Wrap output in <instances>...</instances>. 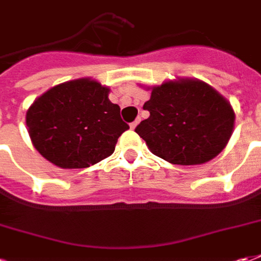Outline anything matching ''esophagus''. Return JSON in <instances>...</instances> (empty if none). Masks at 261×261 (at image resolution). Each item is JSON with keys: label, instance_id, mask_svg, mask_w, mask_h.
<instances>
[{"label": "esophagus", "instance_id": "34e87169", "mask_svg": "<svg viewBox=\"0 0 261 261\" xmlns=\"http://www.w3.org/2000/svg\"><path fill=\"white\" fill-rule=\"evenodd\" d=\"M138 123H139V119H136V121H135V122L130 123L129 126H130V129H135V128H136V126H138Z\"/></svg>", "mask_w": 261, "mask_h": 261}]
</instances>
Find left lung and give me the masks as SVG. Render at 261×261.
I'll return each instance as SVG.
<instances>
[{"instance_id": "8db88e82", "label": "left lung", "mask_w": 261, "mask_h": 261, "mask_svg": "<svg viewBox=\"0 0 261 261\" xmlns=\"http://www.w3.org/2000/svg\"><path fill=\"white\" fill-rule=\"evenodd\" d=\"M151 90L143 108L150 117L136 126L154 155L178 165L210 161L229 142L235 126L231 102L200 79L176 77Z\"/></svg>"}]
</instances>
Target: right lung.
Segmentation results:
<instances>
[{
	"instance_id": "1",
	"label": "right lung",
	"mask_w": 261,
	"mask_h": 261,
	"mask_svg": "<svg viewBox=\"0 0 261 261\" xmlns=\"http://www.w3.org/2000/svg\"><path fill=\"white\" fill-rule=\"evenodd\" d=\"M91 77L64 82L37 97L26 112L34 149L60 168H87L110 157L128 123Z\"/></svg>"
}]
</instances>
